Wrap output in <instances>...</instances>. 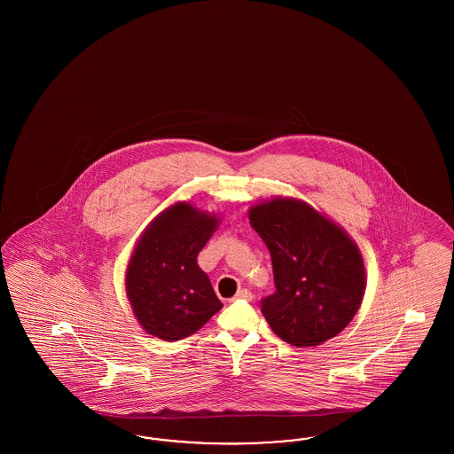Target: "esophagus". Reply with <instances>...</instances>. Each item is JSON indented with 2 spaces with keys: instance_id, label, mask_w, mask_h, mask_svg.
<instances>
[{
  "instance_id": "34e87169",
  "label": "esophagus",
  "mask_w": 454,
  "mask_h": 454,
  "mask_svg": "<svg viewBox=\"0 0 454 454\" xmlns=\"http://www.w3.org/2000/svg\"><path fill=\"white\" fill-rule=\"evenodd\" d=\"M238 300H243V301H252V300H254V296H252V293H250L248 289H241V291H238L237 296H235L231 301H238Z\"/></svg>"
}]
</instances>
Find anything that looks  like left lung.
Returning a JSON list of instances; mask_svg holds the SVG:
<instances>
[{"mask_svg":"<svg viewBox=\"0 0 454 454\" xmlns=\"http://www.w3.org/2000/svg\"><path fill=\"white\" fill-rule=\"evenodd\" d=\"M270 252L276 293L262 301L272 332L296 347L339 335L366 293V267L356 241L308 202L274 197L248 209Z\"/></svg>","mask_w":454,"mask_h":454,"instance_id":"8db88e82","label":"left lung"}]
</instances>
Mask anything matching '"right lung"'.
I'll return each mask as SVG.
<instances>
[{
    "label": "right lung",
    "mask_w": 454,
    "mask_h": 454,
    "mask_svg": "<svg viewBox=\"0 0 454 454\" xmlns=\"http://www.w3.org/2000/svg\"><path fill=\"white\" fill-rule=\"evenodd\" d=\"M215 213L175 202L136 241L126 294L146 333L167 342L191 337L223 308L197 255L219 226Z\"/></svg>",
    "instance_id": "right-lung-1"
}]
</instances>
